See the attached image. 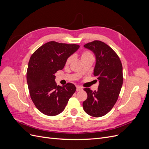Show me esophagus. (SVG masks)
Segmentation results:
<instances>
[{
    "mask_svg": "<svg viewBox=\"0 0 149 149\" xmlns=\"http://www.w3.org/2000/svg\"><path fill=\"white\" fill-rule=\"evenodd\" d=\"M82 89H83V88H82L81 87H80V86H76V91H81Z\"/></svg>",
    "mask_w": 149,
    "mask_h": 149,
    "instance_id": "34e87169",
    "label": "esophagus"
}]
</instances>
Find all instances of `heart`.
Wrapping results in <instances>:
<instances>
[{
    "label": "heart",
    "instance_id": "b5f03b06",
    "mask_svg": "<svg viewBox=\"0 0 149 149\" xmlns=\"http://www.w3.org/2000/svg\"><path fill=\"white\" fill-rule=\"evenodd\" d=\"M91 58H93V56L91 54V53H90L88 51H85L83 52L81 55V61H83L84 60H86L88 59H91ZM71 61V57H69L66 61V65H68L70 63V62ZM82 73V71L81 72L80 74Z\"/></svg>",
    "mask_w": 149,
    "mask_h": 149
}]
</instances>
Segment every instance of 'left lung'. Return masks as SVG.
Masks as SVG:
<instances>
[{"label":"left lung","instance_id":"1","mask_svg":"<svg viewBox=\"0 0 149 149\" xmlns=\"http://www.w3.org/2000/svg\"><path fill=\"white\" fill-rule=\"evenodd\" d=\"M96 57L94 76L99 86L97 91L84 88L88 97L83 102L84 111L99 118L107 114L118 100L123 83V66L119 56L105 43L95 40L84 45Z\"/></svg>","mask_w":149,"mask_h":149}]
</instances>
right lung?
<instances>
[{
  "mask_svg": "<svg viewBox=\"0 0 149 149\" xmlns=\"http://www.w3.org/2000/svg\"><path fill=\"white\" fill-rule=\"evenodd\" d=\"M76 44L49 42L38 48L29 62L26 81L31 100L43 114L54 116L64 111L75 86L57 85L55 74L63 68L66 61L79 49Z\"/></svg>",
  "mask_w": 149,
  "mask_h": 149,
  "instance_id": "1",
  "label": "right lung"
}]
</instances>
